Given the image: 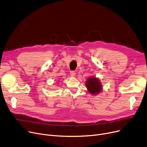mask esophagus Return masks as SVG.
<instances>
[{"instance_id":"obj_1","label":"esophagus","mask_w":147,"mask_h":147,"mask_svg":"<svg viewBox=\"0 0 147 147\" xmlns=\"http://www.w3.org/2000/svg\"><path fill=\"white\" fill-rule=\"evenodd\" d=\"M70 74L71 76H74L76 75V72L74 71H70Z\"/></svg>"}]
</instances>
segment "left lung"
Masks as SVG:
<instances>
[{
	"mask_svg": "<svg viewBox=\"0 0 147 147\" xmlns=\"http://www.w3.org/2000/svg\"><path fill=\"white\" fill-rule=\"evenodd\" d=\"M86 86L88 90L92 94H98L101 91V84L97 78H90L88 79Z\"/></svg>",
	"mask_w": 147,
	"mask_h": 147,
	"instance_id": "obj_1",
	"label": "left lung"
}]
</instances>
